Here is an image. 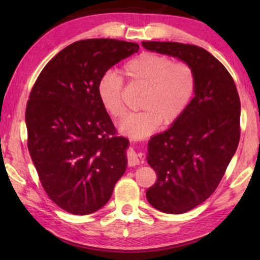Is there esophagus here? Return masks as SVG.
<instances>
[{
  "label": "esophagus",
  "instance_id": "obj_1",
  "mask_svg": "<svg viewBox=\"0 0 260 260\" xmlns=\"http://www.w3.org/2000/svg\"><path fill=\"white\" fill-rule=\"evenodd\" d=\"M127 160H128L129 166H135L139 165L140 162H142L140 156L135 152L133 148H128V150H127Z\"/></svg>",
  "mask_w": 260,
  "mask_h": 260
}]
</instances>
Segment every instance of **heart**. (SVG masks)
<instances>
[{"instance_id": "1", "label": "heart", "mask_w": 260, "mask_h": 260, "mask_svg": "<svg viewBox=\"0 0 260 260\" xmlns=\"http://www.w3.org/2000/svg\"><path fill=\"white\" fill-rule=\"evenodd\" d=\"M122 72L131 81L146 87L140 102L143 111L132 113L119 124L121 133L142 139L153 133L160 122L169 126L186 111L196 91V74L184 61L170 56L143 52L125 63ZM98 95L110 116L119 119L126 113L124 78L116 71L105 72L98 83Z\"/></svg>"}]
</instances>
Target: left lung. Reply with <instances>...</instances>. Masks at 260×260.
Here are the masks:
<instances>
[{
  "instance_id": "8db88e82",
  "label": "left lung",
  "mask_w": 260,
  "mask_h": 260,
  "mask_svg": "<svg viewBox=\"0 0 260 260\" xmlns=\"http://www.w3.org/2000/svg\"><path fill=\"white\" fill-rule=\"evenodd\" d=\"M148 50L177 57L196 74L195 98L179 119L148 143L147 160L157 181L147 200L180 214L212 195L239 146L241 102L227 69L209 51L179 42L144 41Z\"/></svg>"
}]
</instances>
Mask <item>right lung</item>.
<instances>
[{
    "label": "right lung",
    "mask_w": 260,
    "mask_h": 260,
    "mask_svg": "<svg viewBox=\"0 0 260 260\" xmlns=\"http://www.w3.org/2000/svg\"><path fill=\"white\" fill-rule=\"evenodd\" d=\"M139 48L114 39L77 41L49 60L30 90L25 113L29 155L48 197L67 212L100 210L125 173L128 140L117 135L98 83Z\"/></svg>",
    "instance_id": "add662e5"
}]
</instances>
